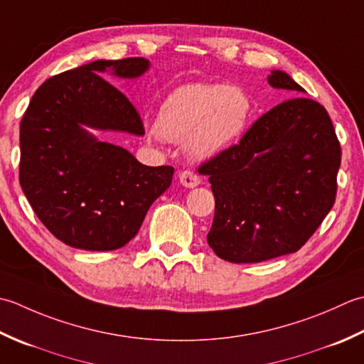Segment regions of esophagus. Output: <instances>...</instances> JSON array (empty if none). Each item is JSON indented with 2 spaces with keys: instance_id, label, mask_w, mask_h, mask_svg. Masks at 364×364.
I'll return each instance as SVG.
<instances>
[{
  "instance_id": "esophagus-1",
  "label": "esophagus",
  "mask_w": 364,
  "mask_h": 364,
  "mask_svg": "<svg viewBox=\"0 0 364 364\" xmlns=\"http://www.w3.org/2000/svg\"><path fill=\"white\" fill-rule=\"evenodd\" d=\"M179 181L183 187H187V188H195V187H198L199 182H201L199 181V176L196 173L190 171V169H187V171H182L179 174Z\"/></svg>"
}]
</instances>
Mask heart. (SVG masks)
<instances>
[{
  "label": "heart",
  "mask_w": 364,
  "mask_h": 364,
  "mask_svg": "<svg viewBox=\"0 0 364 364\" xmlns=\"http://www.w3.org/2000/svg\"><path fill=\"white\" fill-rule=\"evenodd\" d=\"M253 100L240 86L196 83L176 89L159 109L154 139L182 141L191 157L228 149L247 129Z\"/></svg>",
  "instance_id": "heart-1"
}]
</instances>
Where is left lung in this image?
<instances>
[{
  "instance_id": "obj_1",
  "label": "left lung",
  "mask_w": 364,
  "mask_h": 364,
  "mask_svg": "<svg viewBox=\"0 0 364 364\" xmlns=\"http://www.w3.org/2000/svg\"><path fill=\"white\" fill-rule=\"evenodd\" d=\"M269 83L305 92L281 70ZM339 165L341 144L321 103L296 97L267 111L239 144L198 169L212 183L207 242L215 255L248 264L299 251L335 204Z\"/></svg>"
}]
</instances>
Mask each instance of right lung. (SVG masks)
Masks as SVG:
<instances>
[{
    "instance_id": "add662e5",
    "label": "right lung",
    "mask_w": 364,
    "mask_h": 364,
    "mask_svg": "<svg viewBox=\"0 0 364 364\" xmlns=\"http://www.w3.org/2000/svg\"><path fill=\"white\" fill-rule=\"evenodd\" d=\"M136 78L144 58L89 63L48 78L20 122V185L43 226L73 248L111 251L139 231L171 185L173 166H146L85 127L144 135L125 95L99 73Z\"/></svg>"
}]
</instances>
